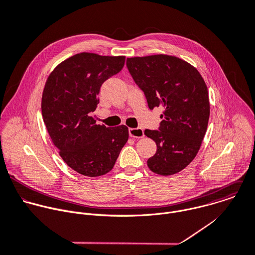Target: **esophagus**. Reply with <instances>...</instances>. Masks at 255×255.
Returning <instances> with one entry per match:
<instances>
[{
    "label": "esophagus",
    "instance_id": "obj_1",
    "mask_svg": "<svg viewBox=\"0 0 255 255\" xmlns=\"http://www.w3.org/2000/svg\"><path fill=\"white\" fill-rule=\"evenodd\" d=\"M129 136L132 138H143L144 130L141 128H129Z\"/></svg>",
    "mask_w": 255,
    "mask_h": 255
}]
</instances>
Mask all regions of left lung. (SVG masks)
<instances>
[{
  "label": "left lung",
  "instance_id": "1",
  "mask_svg": "<svg viewBox=\"0 0 255 255\" xmlns=\"http://www.w3.org/2000/svg\"><path fill=\"white\" fill-rule=\"evenodd\" d=\"M126 64L149 108H164L159 130H145L157 145L148 167L162 176L179 173L195 159L207 132L210 100L206 82L196 67L173 55L130 57Z\"/></svg>",
  "mask_w": 255,
  "mask_h": 255
}]
</instances>
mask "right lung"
Returning <instances> with one entry per match:
<instances>
[{
    "mask_svg": "<svg viewBox=\"0 0 255 255\" xmlns=\"http://www.w3.org/2000/svg\"><path fill=\"white\" fill-rule=\"evenodd\" d=\"M125 56L81 52L60 62L48 75L41 113L53 145L75 172L98 177L112 170L128 141L125 125H97L91 112L102 83L124 66Z\"/></svg>",
    "mask_w": 255,
    "mask_h": 255,
    "instance_id": "obj_1",
    "label": "right lung"
}]
</instances>
